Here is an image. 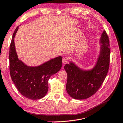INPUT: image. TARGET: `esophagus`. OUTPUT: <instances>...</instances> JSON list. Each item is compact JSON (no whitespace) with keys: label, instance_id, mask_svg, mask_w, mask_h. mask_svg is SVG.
Masks as SVG:
<instances>
[{"label":"esophagus","instance_id":"obj_1","mask_svg":"<svg viewBox=\"0 0 123 123\" xmlns=\"http://www.w3.org/2000/svg\"><path fill=\"white\" fill-rule=\"evenodd\" d=\"M68 61V58L67 57H63L62 58V63H63V65H65V64L67 63Z\"/></svg>","mask_w":123,"mask_h":123}]
</instances>
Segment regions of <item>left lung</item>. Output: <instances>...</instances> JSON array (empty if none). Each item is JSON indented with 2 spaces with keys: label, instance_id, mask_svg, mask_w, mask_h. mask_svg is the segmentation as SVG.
Wrapping results in <instances>:
<instances>
[{
  "label": "left lung",
  "instance_id": "1",
  "mask_svg": "<svg viewBox=\"0 0 123 123\" xmlns=\"http://www.w3.org/2000/svg\"><path fill=\"white\" fill-rule=\"evenodd\" d=\"M99 43L100 52L91 69H83L72 61L64 67L67 73L66 90L72 98L84 100L92 96L106 77L110 65V48L105 31L101 34Z\"/></svg>",
  "mask_w": 123,
  "mask_h": 123
}]
</instances>
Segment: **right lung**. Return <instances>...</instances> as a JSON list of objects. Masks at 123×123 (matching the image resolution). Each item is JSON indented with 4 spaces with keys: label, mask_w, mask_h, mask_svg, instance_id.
I'll use <instances>...</instances> for the list:
<instances>
[{
    "label": "right lung",
    "mask_w": 123,
    "mask_h": 123,
    "mask_svg": "<svg viewBox=\"0 0 123 123\" xmlns=\"http://www.w3.org/2000/svg\"><path fill=\"white\" fill-rule=\"evenodd\" d=\"M18 27L13 33L10 46V73L11 79L23 96L31 100H38L44 97L47 93L48 80L50 77L61 69L62 57L59 56L39 66L26 65L18 58L15 48L14 38Z\"/></svg>",
    "instance_id": "add662e5"
}]
</instances>
